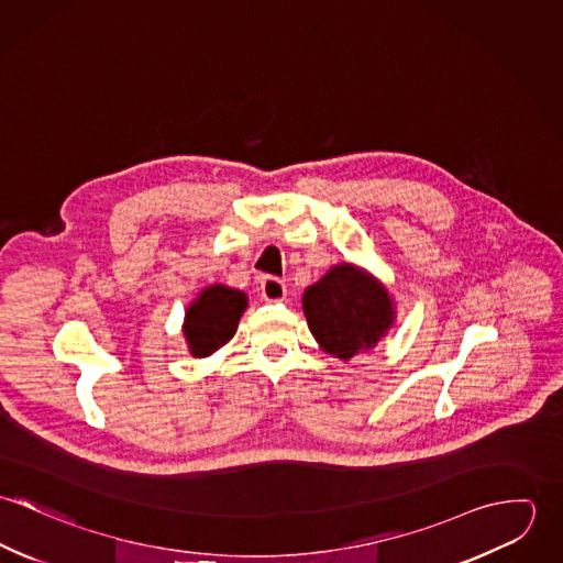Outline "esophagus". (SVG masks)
Returning <instances> with one entry per match:
<instances>
[{
	"instance_id": "obj_1",
	"label": "esophagus",
	"mask_w": 563,
	"mask_h": 563,
	"mask_svg": "<svg viewBox=\"0 0 563 563\" xmlns=\"http://www.w3.org/2000/svg\"><path fill=\"white\" fill-rule=\"evenodd\" d=\"M260 290H262L264 301H284L286 299V284L277 277H271V275L262 277Z\"/></svg>"
}]
</instances>
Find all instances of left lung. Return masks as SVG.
Instances as JSON below:
<instances>
[{"mask_svg": "<svg viewBox=\"0 0 563 563\" xmlns=\"http://www.w3.org/2000/svg\"><path fill=\"white\" fill-rule=\"evenodd\" d=\"M308 327L327 355L349 362L371 353L397 321L390 290L366 268L340 262L303 292Z\"/></svg>", "mask_w": 563, "mask_h": 563, "instance_id": "obj_1", "label": "left lung"}]
</instances>
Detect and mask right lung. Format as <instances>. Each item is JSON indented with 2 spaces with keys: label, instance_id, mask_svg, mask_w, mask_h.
I'll return each mask as SVG.
<instances>
[{
  "label": "right lung",
  "instance_id": "1",
  "mask_svg": "<svg viewBox=\"0 0 563 563\" xmlns=\"http://www.w3.org/2000/svg\"><path fill=\"white\" fill-rule=\"evenodd\" d=\"M246 306L249 297L242 290L225 284L203 288L184 312L181 333L188 353L201 360L225 346L234 338Z\"/></svg>",
  "mask_w": 563,
  "mask_h": 563
}]
</instances>
